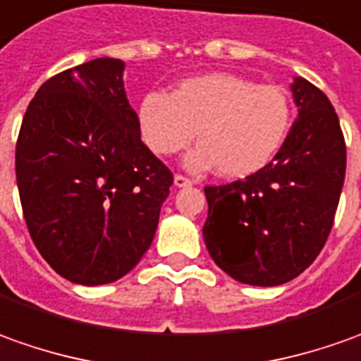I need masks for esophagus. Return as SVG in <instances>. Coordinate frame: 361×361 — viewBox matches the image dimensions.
<instances>
[{
    "mask_svg": "<svg viewBox=\"0 0 361 361\" xmlns=\"http://www.w3.org/2000/svg\"><path fill=\"white\" fill-rule=\"evenodd\" d=\"M175 185L176 186H190L192 185V180L185 175H175Z\"/></svg>",
    "mask_w": 361,
    "mask_h": 361,
    "instance_id": "34e87169",
    "label": "esophagus"
}]
</instances>
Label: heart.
Instances as JSON below:
<instances>
[{
	"instance_id": "1",
	"label": "heart",
	"mask_w": 361,
	"mask_h": 361,
	"mask_svg": "<svg viewBox=\"0 0 361 361\" xmlns=\"http://www.w3.org/2000/svg\"><path fill=\"white\" fill-rule=\"evenodd\" d=\"M292 105L278 85H256L232 73L186 79L173 91H151L139 105L142 141L157 154H175L197 137L188 169L216 166L222 176L254 175L274 159L286 139Z\"/></svg>"
}]
</instances>
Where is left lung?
<instances>
[{"instance_id":"1","label":"left lung","mask_w":361,"mask_h":361,"mask_svg":"<svg viewBox=\"0 0 361 361\" xmlns=\"http://www.w3.org/2000/svg\"><path fill=\"white\" fill-rule=\"evenodd\" d=\"M298 118L276 157L243 180L204 186L202 236L234 280L278 286L316 260L332 231L345 176V141L330 99L294 79Z\"/></svg>"}]
</instances>
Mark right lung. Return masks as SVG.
I'll return each mask as SVG.
<instances>
[{
    "instance_id": "1",
    "label": "right lung",
    "mask_w": 361,
    "mask_h": 361,
    "mask_svg": "<svg viewBox=\"0 0 361 361\" xmlns=\"http://www.w3.org/2000/svg\"><path fill=\"white\" fill-rule=\"evenodd\" d=\"M121 59L101 57L53 75L29 103L16 176L31 240L75 284H109L149 250L173 185L141 141Z\"/></svg>"
}]
</instances>
